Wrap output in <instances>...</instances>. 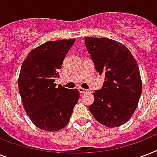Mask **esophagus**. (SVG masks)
Returning <instances> with one entry per match:
<instances>
[{"label":"esophagus","instance_id":"obj_1","mask_svg":"<svg viewBox=\"0 0 157 157\" xmlns=\"http://www.w3.org/2000/svg\"><path fill=\"white\" fill-rule=\"evenodd\" d=\"M78 90H79V92H80V94H86V93H88V92H89L88 90H86V89L81 88V87L78 88Z\"/></svg>","mask_w":157,"mask_h":157}]
</instances>
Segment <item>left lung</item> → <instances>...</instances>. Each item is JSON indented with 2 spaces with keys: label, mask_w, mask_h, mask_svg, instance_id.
I'll return each mask as SVG.
<instances>
[{
  "label": "left lung",
  "mask_w": 157,
  "mask_h": 157,
  "mask_svg": "<svg viewBox=\"0 0 157 157\" xmlns=\"http://www.w3.org/2000/svg\"><path fill=\"white\" fill-rule=\"evenodd\" d=\"M96 71L104 74L103 88L94 93L89 109L100 124L118 127L135 112L142 93V80L136 60L123 44L108 38L85 37Z\"/></svg>",
  "instance_id": "8db88e82"
}]
</instances>
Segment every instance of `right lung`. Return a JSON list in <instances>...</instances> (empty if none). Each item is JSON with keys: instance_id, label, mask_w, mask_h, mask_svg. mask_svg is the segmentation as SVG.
<instances>
[{"instance_id": "add662e5", "label": "right lung", "mask_w": 157, "mask_h": 157, "mask_svg": "<svg viewBox=\"0 0 157 157\" xmlns=\"http://www.w3.org/2000/svg\"><path fill=\"white\" fill-rule=\"evenodd\" d=\"M76 39L50 40L29 52L21 67L18 90L23 107L33 124L48 132L66 126L80 98L77 89L68 90L55 78Z\"/></svg>"}]
</instances>
